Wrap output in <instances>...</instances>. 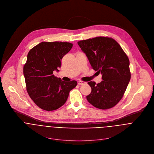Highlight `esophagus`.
<instances>
[{
	"mask_svg": "<svg viewBox=\"0 0 154 154\" xmlns=\"http://www.w3.org/2000/svg\"><path fill=\"white\" fill-rule=\"evenodd\" d=\"M78 85H84L87 84L86 82H84V81H78Z\"/></svg>",
	"mask_w": 154,
	"mask_h": 154,
	"instance_id": "esophagus-1",
	"label": "esophagus"
}]
</instances>
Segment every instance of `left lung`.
Masks as SVG:
<instances>
[{"label":"left lung","mask_w":154,"mask_h":154,"mask_svg":"<svg viewBox=\"0 0 154 154\" xmlns=\"http://www.w3.org/2000/svg\"><path fill=\"white\" fill-rule=\"evenodd\" d=\"M78 44L86 54L91 67L103 75L100 83L88 82L92 89L87 96L88 102L101 110L114 107L123 98L131 80L128 56L111 37H97Z\"/></svg>","instance_id":"left-lung-1"}]
</instances>
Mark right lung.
I'll list each match as a JSON object with an SVG mask.
<instances>
[{
  "label": "right lung",
  "mask_w": 154,
  "mask_h": 154,
  "mask_svg": "<svg viewBox=\"0 0 154 154\" xmlns=\"http://www.w3.org/2000/svg\"><path fill=\"white\" fill-rule=\"evenodd\" d=\"M68 42H42L28 53L23 66L26 91L40 109L46 111L57 110L68 98L69 92L77 85L76 81L65 82L53 75L59 70L61 60L72 48Z\"/></svg>",
  "instance_id": "obj_1"
}]
</instances>
